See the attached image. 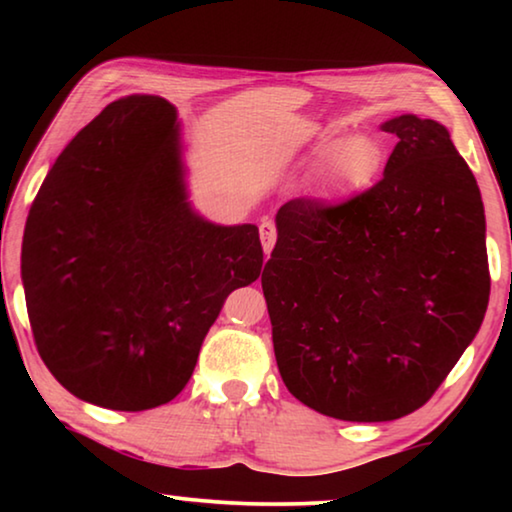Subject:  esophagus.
<instances>
[{"mask_svg":"<svg viewBox=\"0 0 512 512\" xmlns=\"http://www.w3.org/2000/svg\"><path fill=\"white\" fill-rule=\"evenodd\" d=\"M259 237H262V246H264V253L271 255V250L275 246V239H277V230L271 221H264L259 225Z\"/></svg>","mask_w":512,"mask_h":512,"instance_id":"1","label":"esophagus"}]
</instances>
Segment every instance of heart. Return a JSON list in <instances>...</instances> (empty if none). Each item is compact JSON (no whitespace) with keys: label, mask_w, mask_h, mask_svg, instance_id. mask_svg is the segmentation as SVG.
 Instances as JSON below:
<instances>
[{"label":"heart","mask_w":512,"mask_h":512,"mask_svg":"<svg viewBox=\"0 0 512 512\" xmlns=\"http://www.w3.org/2000/svg\"><path fill=\"white\" fill-rule=\"evenodd\" d=\"M325 144L318 146V155ZM384 167V146L370 133H354L327 151L320 173V187L327 201H343L375 183Z\"/></svg>","instance_id":"heart-1"}]
</instances>
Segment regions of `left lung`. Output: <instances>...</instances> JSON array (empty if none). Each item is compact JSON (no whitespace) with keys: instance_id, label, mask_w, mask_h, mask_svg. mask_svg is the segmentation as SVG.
I'll use <instances>...</instances> for the list:
<instances>
[{"instance_id":"1","label":"left lung","mask_w":512,"mask_h":512,"mask_svg":"<svg viewBox=\"0 0 512 512\" xmlns=\"http://www.w3.org/2000/svg\"><path fill=\"white\" fill-rule=\"evenodd\" d=\"M384 178L339 205L293 198L262 273L289 393L329 418L386 422L431 400L490 298L479 185L449 131L400 115Z\"/></svg>"}]
</instances>
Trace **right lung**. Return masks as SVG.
Returning <instances> with one entry per match:
<instances>
[{"label": "right lung", "mask_w": 512, "mask_h": 512, "mask_svg": "<svg viewBox=\"0 0 512 512\" xmlns=\"http://www.w3.org/2000/svg\"><path fill=\"white\" fill-rule=\"evenodd\" d=\"M262 264L257 225L194 212L176 108L151 94L112 101L76 133L22 241L42 361L69 393L112 411L183 391L225 298Z\"/></svg>", "instance_id": "add662e5"}]
</instances>
